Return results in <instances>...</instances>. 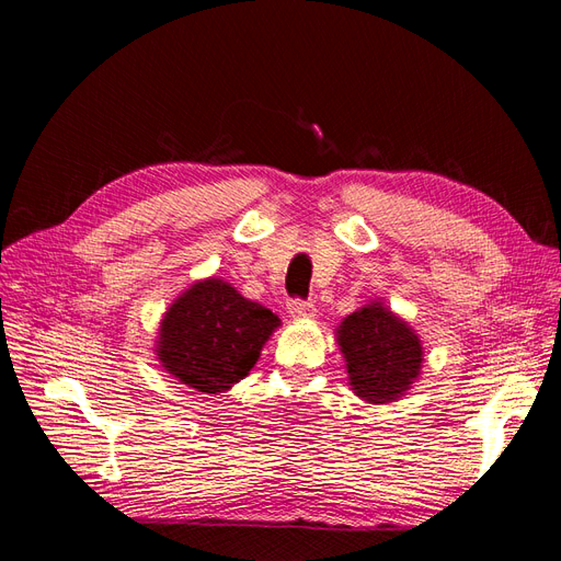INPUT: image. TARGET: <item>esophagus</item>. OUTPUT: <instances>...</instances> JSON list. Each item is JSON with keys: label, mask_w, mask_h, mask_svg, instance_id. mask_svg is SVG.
<instances>
[{"label": "esophagus", "mask_w": 561, "mask_h": 561, "mask_svg": "<svg viewBox=\"0 0 561 561\" xmlns=\"http://www.w3.org/2000/svg\"><path fill=\"white\" fill-rule=\"evenodd\" d=\"M287 313H290L295 320H307L316 316V307L313 301H301V299H293L287 304Z\"/></svg>", "instance_id": "obj_1"}]
</instances>
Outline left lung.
I'll return each mask as SVG.
<instances>
[{
  "label": "left lung",
  "mask_w": 561,
  "mask_h": 561,
  "mask_svg": "<svg viewBox=\"0 0 561 561\" xmlns=\"http://www.w3.org/2000/svg\"><path fill=\"white\" fill-rule=\"evenodd\" d=\"M336 342L346 358L351 390L369 404L402 398L421 375L419 336L381 301H369L344 318Z\"/></svg>",
  "instance_id": "1"
}]
</instances>
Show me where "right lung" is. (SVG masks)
Returning a JSON list of instances; mask_svg holds the SVG:
<instances>
[{
    "label": "right lung",
    "instance_id": "add662e5",
    "mask_svg": "<svg viewBox=\"0 0 561 561\" xmlns=\"http://www.w3.org/2000/svg\"><path fill=\"white\" fill-rule=\"evenodd\" d=\"M280 318L239 295L222 278L184 290L165 311L157 355L180 383L201 393H225L257 363Z\"/></svg>",
    "mask_w": 561,
    "mask_h": 561
}]
</instances>
